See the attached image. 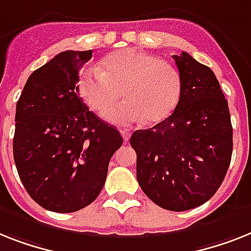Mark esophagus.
<instances>
[{"label": "esophagus", "instance_id": "esophagus-1", "mask_svg": "<svg viewBox=\"0 0 251 251\" xmlns=\"http://www.w3.org/2000/svg\"><path fill=\"white\" fill-rule=\"evenodd\" d=\"M121 134H122V137H123L124 142H128V140H129L130 137V130L121 129Z\"/></svg>", "mask_w": 251, "mask_h": 251}]
</instances>
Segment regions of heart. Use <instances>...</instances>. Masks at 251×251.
<instances>
[{
	"mask_svg": "<svg viewBox=\"0 0 251 251\" xmlns=\"http://www.w3.org/2000/svg\"><path fill=\"white\" fill-rule=\"evenodd\" d=\"M102 69L90 66L80 74L78 92L100 115L113 109L122 97L128 101L107 115L113 123L144 121L158 124L171 117L179 102L181 74L175 65L158 56L124 49L109 53Z\"/></svg>",
	"mask_w": 251,
	"mask_h": 251,
	"instance_id": "heart-1",
	"label": "heart"
}]
</instances>
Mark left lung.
<instances>
[{
    "mask_svg": "<svg viewBox=\"0 0 251 251\" xmlns=\"http://www.w3.org/2000/svg\"><path fill=\"white\" fill-rule=\"evenodd\" d=\"M181 74L179 102L171 117L134 130L137 181L160 208L183 212L206 202L222 185L232 156L228 102L210 68L187 52L172 56Z\"/></svg>",
    "mask_w": 251,
    "mask_h": 251,
    "instance_id": "left-lung-1",
    "label": "left lung"
}]
</instances>
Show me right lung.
<instances>
[{
  "label": "right lung",
  "mask_w": 251,
  "mask_h": 251,
  "mask_svg": "<svg viewBox=\"0 0 251 251\" xmlns=\"http://www.w3.org/2000/svg\"><path fill=\"white\" fill-rule=\"evenodd\" d=\"M88 51H64L34 70L16 102L14 160L29 196L42 208L73 213L95 201L123 138L78 95Z\"/></svg>",
  "instance_id": "right-lung-1"
}]
</instances>
